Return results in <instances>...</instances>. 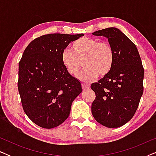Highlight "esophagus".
<instances>
[{
	"instance_id": "1",
	"label": "esophagus",
	"mask_w": 156,
	"mask_h": 156,
	"mask_svg": "<svg viewBox=\"0 0 156 156\" xmlns=\"http://www.w3.org/2000/svg\"><path fill=\"white\" fill-rule=\"evenodd\" d=\"M82 89L85 90V89H88L90 88V86H89V84H84V83H83L82 84Z\"/></svg>"
}]
</instances>
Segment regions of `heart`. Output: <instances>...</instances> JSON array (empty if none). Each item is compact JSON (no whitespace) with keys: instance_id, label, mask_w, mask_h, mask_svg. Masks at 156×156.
Instances as JSON below:
<instances>
[{"instance_id":"b5f03b06","label":"heart","mask_w":156,"mask_h":156,"mask_svg":"<svg viewBox=\"0 0 156 156\" xmlns=\"http://www.w3.org/2000/svg\"><path fill=\"white\" fill-rule=\"evenodd\" d=\"M62 63L67 72L73 76L80 74V80L85 82L94 81L99 75L104 76L109 73L114 62L112 47L106 42H99L94 38L84 37L72 44V51L66 49L62 53Z\"/></svg>"}]
</instances>
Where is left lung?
Listing matches in <instances>:
<instances>
[{"label": "left lung", "mask_w": 156, "mask_h": 156, "mask_svg": "<svg viewBox=\"0 0 156 156\" xmlns=\"http://www.w3.org/2000/svg\"><path fill=\"white\" fill-rule=\"evenodd\" d=\"M94 35L108 39L114 52L109 73L91 88L96 98L91 113L98 123L118 128L133 118L144 92V69L135 44L116 27L96 31Z\"/></svg>", "instance_id": "left-lung-1"}]
</instances>
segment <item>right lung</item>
<instances>
[{
  "instance_id": "obj_1",
  "label": "right lung",
  "mask_w": 156,
  "mask_h": 156,
  "mask_svg": "<svg viewBox=\"0 0 156 156\" xmlns=\"http://www.w3.org/2000/svg\"><path fill=\"white\" fill-rule=\"evenodd\" d=\"M84 34L54 33L33 40L19 62L18 88L23 110L39 126L52 129L68 118L81 83L67 72L62 53Z\"/></svg>"
}]
</instances>
